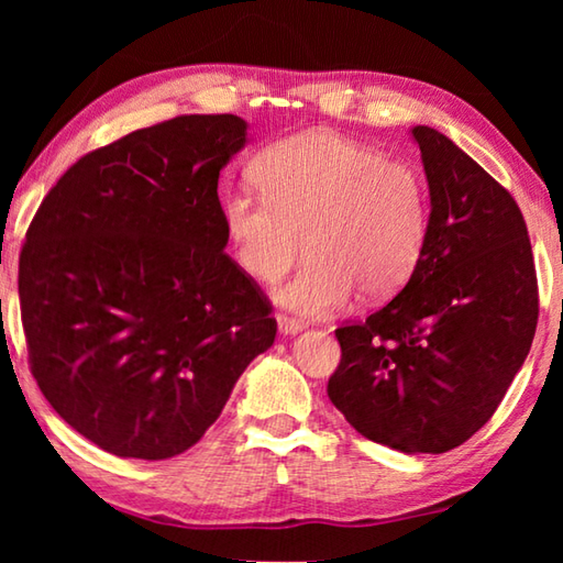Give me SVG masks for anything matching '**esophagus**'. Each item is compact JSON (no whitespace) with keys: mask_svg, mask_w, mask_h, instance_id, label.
<instances>
[{"mask_svg":"<svg viewBox=\"0 0 563 563\" xmlns=\"http://www.w3.org/2000/svg\"><path fill=\"white\" fill-rule=\"evenodd\" d=\"M275 319H278V329H280V333H285V336H292V333L305 329L302 319H295V317H288V314H278Z\"/></svg>","mask_w":563,"mask_h":563,"instance_id":"obj_1","label":"esophagus"}]
</instances>
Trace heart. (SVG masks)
I'll return each mask as SVG.
<instances>
[{"instance_id": "heart-1", "label": "heart", "mask_w": 563, "mask_h": 563, "mask_svg": "<svg viewBox=\"0 0 563 563\" xmlns=\"http://www.w3.org/2000/svg\"><path fill=\"white\" fill-rule=\"evenodd\" d=\"M261 194L230 190L222 222L236 266L273 285L305 246L307 266L278 292L305 317H327L361 292L387 300L421 266L430 234L426 176L406 159L333 133H305L258 154Z\"/></svg>"}]
</instances>
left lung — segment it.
Returning <instances> with one entry per match:
<instances>
[{"label": "left lung", "instance_id": "8db88e82", "mask_svg": "<svg viewBox=\"0 0 563 563\" xmlns=\"http://www.w3.org/2000/svg\"><path fill=\"white\" fill-rule=\"evenodd\" d=\"M411 135L430 190L426 254L391 302L336 329L327 391L367 440L440 454L498 409L530 353L540 297L518 202L438 130Z\"/></svg>", "mask_w": 563, "mask_h": 563}]
</instances>
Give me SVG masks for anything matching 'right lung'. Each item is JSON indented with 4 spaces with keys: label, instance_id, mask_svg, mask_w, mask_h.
Instances as JSON below:
<instances>
[{
    "label": "right lung",
    "instance_id": "add662e5",
    "mask_svg": "<svg viewBox=\"0 0 563 563\" xmlns=\"http://www.w3.org/2000/svg\"><path fill=\"white\" fill-rule=\"evenodd\" d=\"M239 115H176L71 164L19 256L29 365L53 409L118 457L166 460L218 421L278 324L224 254Z\"/></svg>",
    "mask_w": 563,
    "mask_h": 563
}]
</instances>
